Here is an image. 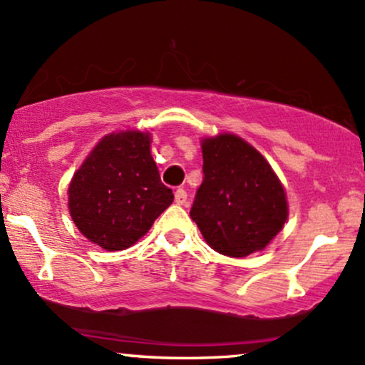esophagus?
I'll return each mask as SVG.
<instances>
[{"instance_id":"obj_1","label":"esophagus","mask_w":365,"mask_h":365,"mask_svg":"<svg viewBox=\"0 0 365 365\" xmlns=\"http://www.w3.org/2000/svg\"><path fill=\"white\" fill-rule=\"evenodd\" d=\"M174 200L178 205H186L187 203V193L184 190H178L174 195Z\"/></svg>"}]
</instances>
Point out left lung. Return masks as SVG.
I'll list each match as a JSON object with an SVG mask.
<instances>
[{
    "label": "left lung",
    "mask_w": 365,
    "mask_h": 365,
    "mask_svg": "<svg viewBox=\"0 0 365 365\" xmlns=\"http://www.w3.org/2000/svg\"><path fill=\"white\" fill-rule=\"evenodd\" d=\"M203 182L191 207L208 247L227 257L262 252L288 219V198L267 158L232 133L202 138Z\"/></svg>",
    "instance_id": "obj_1"
}]
</instances>
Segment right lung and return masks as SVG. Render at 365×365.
Listing matches in <instances>:
<instances>
[{"instance_id":"1","label":"right lung","mask_w":365,"mask_h":365,"mask_svg":"<svg viewBox=\"0 0 365 365\" xmlns=\"http://www.w3.org/2000/svg\"><path fill=\"white\" fill-rule=\"evenodd\" d=\"M67 195L81 235L106 252L136 245L174 202L151 157V133L138 129L101 138L73 172Z\"/></svg>"}]
</instances>
